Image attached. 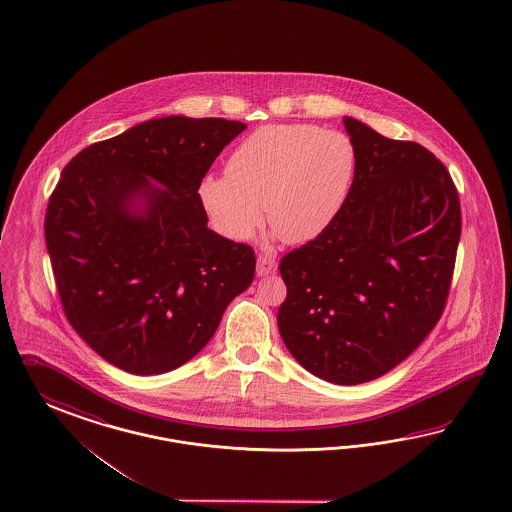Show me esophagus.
<instances>
[{
  "instance_id": "1",
  "label": "esophagus",
  "mask_w": 512,
  "mask_h": 512,
  "mask_svg": "<svg viewBox=\"0 0 512 512\" xmlns=\"http://www.w3.org/2000/svg\"><path fill=\"white\" fill-rule=\"evenodd\" d=\"M275 271H277L275 258H273V256H267V254H260V256H258V265H256V273H258L260 277H265V275H271V273H275Z\"/></svg>"
}]
</instances>
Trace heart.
I'll use <instances>...</instances> for the list:
<instances>
[{
	"instance_id": "1",
	"label": "heart",
	"mask_w": 512,
	"mask_h": 512,
	"mask_svg": "<svg viewBox=\"0 0 512 512\" xmlns=\"http://www.w3.org/2000/svg\"><path fill=\"white\" fill-rule=\"evenodd\" d=\"M358 154L347 133L313 124H269L247 135L226 160V175H205L198 198L215 230L247 241L262 226L265 201L275 231L309 243L347 205Z\"/></svg>"
}]
</instances>
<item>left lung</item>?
Instances as JSON below:
<instances>
[{
    "label": "left lung",
    "instance_id": "left-lung-1",
    "mask_svg": "<svg viewBox=\"0 0 512 512\" xmlns=\"http://www.w3.org/2000/svg\"><path fill=\"white\" fill-rule=\"evenodd\" d=\"M343 124L358 154L354 186L330 230L282 256L277 324L307 371L352 386L394 369L439 322L462 211L428 149L350 116Z\"/></svg>",
    "mask_w": 512,
    "mask_h": 512
}]
</instances>
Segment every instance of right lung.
I'll use <instances>...</instances> for the list:
<instances>
[{
    "label": "right lung",
    "instance_id": "1",
    "mask_svg": "<svg viewBox=\"0 0 512 512\" xmlns=\"http://www.w3.org/2000/svg\"><path fill=\"white\" fill-rule=\"evenodd\" d=\"M245 128L154 118L64 167L45 216L54 281L73 330L118 369L160 375L192 360L254 279V250L209 230L198 198Z\"/></svg>",
    "mask_w": 512,
    "mask_h": 512
}]
</instances>
